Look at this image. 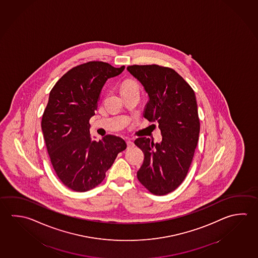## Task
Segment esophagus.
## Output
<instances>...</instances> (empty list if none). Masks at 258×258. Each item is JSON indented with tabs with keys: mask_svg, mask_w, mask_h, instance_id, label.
Returning a JSON list of instances; mask_svg holds the SVG:
<instances>
[{
	"mask_svg": "<svg viewBox=\"0 0 258 258\" xmlns=\"http://www.w3.org/2000/svg\"><path fill=\"white\" fill-rule=\"evenodd\" d=\"M126 144L127 147H128V148H132V147H134V146H135V144H134V142H133V141L131 140L127 141Z\"/></svg>",
	"mask_w": 258,
	"mask_h": 258,
	"instance_id": "34e87169",
	"label": "esophagus"
}]
</instances>
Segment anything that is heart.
<instances>
[{
  "label": "heart",
  "mask_w": 258,
  "mask_h": 258,
  "mask_svg": "<svg viewBox=\"0 0 258 258\" xmlns=\"http://www.w3.org/2000/svg\"><path fill=\"white\" fill-rule=\"evenodd\" d=\"M137 89L138 88V85L136 81L132 79H127L122 83L121 85V93L123 91H127V90Z\"/></svg>",
  "instance_id": "heart-1"
}]
</instances>
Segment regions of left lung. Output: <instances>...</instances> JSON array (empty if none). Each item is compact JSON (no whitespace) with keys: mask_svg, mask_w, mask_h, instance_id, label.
<instances>
[{"mask_svg":"<svg viewBox=\"0 0 258 258\" xmlns=\"http://www.w3.org/2000/svg\"><path fill=\"white\" fill-rule=\"evenodd\" d=\"M127 70L149 96L144 116L158 122L163 136L155 144L146 137L135 141L145 155L137 178L149 192L164 196L182 183L195 155L200 132L196 94L172 68L152 64L128 66Z\"/></svg>","mask_w":258,"mask_h":258,"instance_id":"1","label":"left lung"}]
</instances>
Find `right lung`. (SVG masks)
<instances>
[{
    "instance_id": "add662e5",
    "label": "right lung",
    "mask_w": 258,
    "mask_h": 258,
    "mask_svg": "<svg viewBox=\"0 0 258 258\" xmlns=\"http://www.w3.org/2000/svg\"><path fill=\"white\" fill-rule=\"evenodd\" d=\"M123 70L88 61L68 71L50 92L42 118L43 138L57 176L75 192L102 183L118 154L126 149L124 140L112 135L92 141L89 123L105 82Z\"/></svg>"
}]
</instances>
